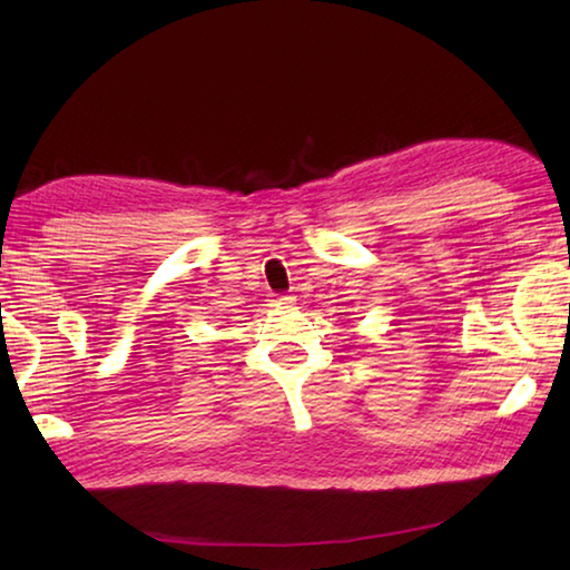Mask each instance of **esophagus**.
I'll use <instances>...</instances> for the list:
<instances>
[{
  "label": "esophagus",
  "instance_id": "1",
  "mask_svg": "<svg viewBox=\"0 0 570 570\" xmlns=\"http://www.w3.org/2000/svg\"><path fill=\"white\" fill-rule=\"evenodd\" d=\"M291 301H293V297H287V295H277L275 301H273V305H287Z\"/></svg>",
  "mask_w": 570,
  "mask_h": 570
}]
</instances>
